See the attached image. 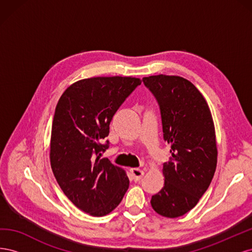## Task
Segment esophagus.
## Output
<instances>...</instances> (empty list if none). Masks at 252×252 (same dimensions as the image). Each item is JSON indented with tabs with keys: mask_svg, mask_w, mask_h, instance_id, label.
Here are the masks:
<instances>
[{
	"mask_svg": "<svg viewBox=\"0 0 252 252\" xmlns=\"http://www.w3.org/2000/svg\"><path fill=\"white\" fill-rule=\"evenodd\" d=\"M129 171H130V174H131V177H132L134 182L140 181L144 175V171L139 169V168H131Z\"/></svg>",
	"mask_w": 252,
	"mask_h": 252,
	"instance_id": "34e87169",
	"label": "esophagus"
}]
</instances>
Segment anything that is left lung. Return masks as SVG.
<instances>
[{"mask_svg": "<svg viewBox=\"0 0 252 252\" xmlns=\"http://www.w3.org/2000/svg\"><path fill=\"white\" fill-rule=\"evenodd\" d=\"M161 109L164 140L170 144L163 165L164 187L152 195L159 216H184L200 201L215 175L218 148L209 106L193 84L179 75L143 78Z\"/></svg>", "mask_w": 252, "mask_h": 252, "instance_id": "obj_1", "label": "left lung"}]
</instances>
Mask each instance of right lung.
Returning <instances> with one entry per match:
<instances>
[{"label": "right lung", "mask_w": 252, "mask_h": 252, "mask_svg": "<svg viewBox=\"0 0 252 252\" xmlns=\"http://www.w3.org/2000/svg\"><path fill=\"white\" fill-rule=\"evenodd\" d=\"M142 81L133 77H94L68 87L52 121L50 165L65 195L93 217L108 215L129 187L124 169L101 152L109 124L120 106Z\"/></svg>", "instance_id": "obj_1"}]
</instances>
